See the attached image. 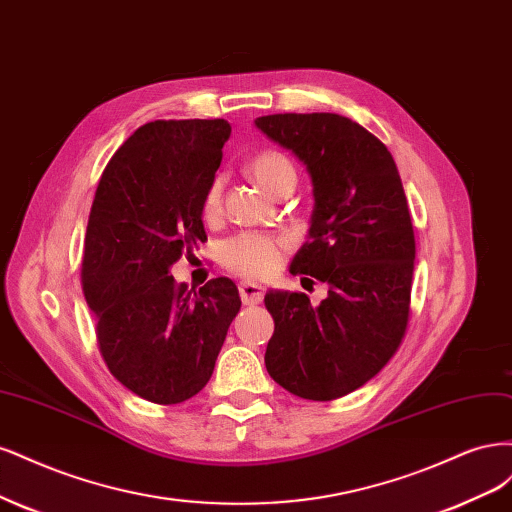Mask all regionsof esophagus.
<instances>
[{
    "label": "esophagus",
    "mask_w": 512,
    "mask_h": 512,
    "mask_svg": "<svg viewBox=\"0 0 512 512\" xmlns=\"http://www.w3.org/2000/svg\"><path fill=\"white\" fill-rule=\"evenodd\" d=\"M240 289V298L246 306H253V304H259L263 300V289L261 285H255V283H249V280H244V283L238 285Z\"/></svg>",
    "instance_id": "34e87169"
}]
</instances>
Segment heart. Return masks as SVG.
Wrapping results in <instances>:
<instances>
[{
    "mask_svg": "<svg viewBox=\"0 0 512 512\" xmlns=\"http://www.w3.org/2000/svg\"><path fill=\"white\" fill-rule=\"evenodd\" d=\"M249 172L257 185L268 193H276L285 178H295V170L285 155L276 151H263L251 163ZM221 208V180H212L206 195L202 212L204 217H214ZM289 240L283 236H270L261 232H244L229 238L221 244V261L227 270L238 276L263 280L270 278L283 263Z\"/></svg>",
    "mask_w": 512,
    "mask_h": 512,
    "instance_id": "heart-1",
    "label": "heart"
}]
</instances>
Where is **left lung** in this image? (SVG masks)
<instances>
[{
  "label": "left lung",
  "mask_w": 512,
  "mask_h": 512,
  "mask_svg": "<svg viewBox=\"0 0 512 512\" xmlns=\"http://www.w3.org/2000/svg\"><path fill=\"white\" fill-rule=\"evenodd\" d=\"M255 127L312 183L308 242L289 272L329 287L319 306L306 293H266V368L298 398L336 400L381 372L406 332L415 232L402 178L387 146L340 114H268Z\"/></svg>",
  "instance_id": "left-lung-1"
}]
</instances>
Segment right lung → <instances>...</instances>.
Returning a JSON list of instances; mask_svg holds the SVG:
<instances>
[{
    "instance_id": "1",
    "label": "right lung",
    "mask_w": 512,
    "mask_h": 512,
    "mask_svg": "<svg viewBox=\"0 0 512 512\" xmlns=\"http://www.w3.org/2000/svg\"><path fill=\"white\" fill-rule=\"evenodd\" d=\"M229 134L225 119L146 123L95 191L82 291L108 370L148 402L180 404L206 387L242 304L225 276L189 291L170 274L206 240L202 204Z\"/></svg>"
}]
</instances>
